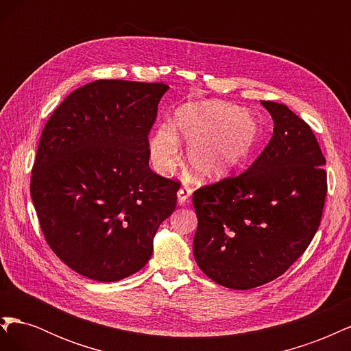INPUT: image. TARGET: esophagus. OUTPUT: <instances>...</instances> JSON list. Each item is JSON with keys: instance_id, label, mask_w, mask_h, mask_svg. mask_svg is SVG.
<instances>
[{"instance_id": "esophagus-1", "label": "esophagus", "mask_w": 351, "mask_h": 351, "mask_svg": "<svg viewBox=\"0 0 351 351\" xmlns=\"http://www.w3.org/2000/svg\"><path fill=\"white\" fill-rule=\"evenodd\" d=\"M192 193H193V189L190 187V186H187V184H183L182 187L178 189V192H177L178 204H180V205H184L186 202L189 200V197L192 196Z\"/></svg>"}]
</instances>
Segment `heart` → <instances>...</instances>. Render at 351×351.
Here are the masks:
<instances>
[{"label": "heart", "instance_id": "1", "mask_svg": "<svg viewBox=\"0 0 351 351\" xmlns=\"http://www.w3.org/2000/svg\"><path fill=\"white\" fill-rule=\"evenodd\" d=\"M180 141L189 142L187 162L200 180H218L246 164L261 141L258 120L236 105L205 101L184 104L174 124H159L149 141V154L159 171L173 168Z\"/></svg>", "mask_w": 351, "mask_h": 351}]
</instances>
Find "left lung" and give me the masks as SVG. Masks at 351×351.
<instances>
[{
	"label": "left lung",
	"mask_w": 351,
	"mask_h": 351,
	"mask_svg": "<svg viewBox=\"0 0 351 351\" xmlns=\"http://www.w3.org/2000/svg\"><path fill=\"white\" fill-rule=\"evenodd\" d=\"M274 134L246 171L193 193V254L219 285L250 290L278 278L309 246L326 196L316 137L287 105L261 101Z\"/></svg>",
	"instance_id": "left-lung-1"
}]
</instances>
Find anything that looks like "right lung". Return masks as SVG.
Returning a JSON list of instances; mask_svg holds the SVG:
<instances>
[{"label":"right lung","mask_w":351,"mask_h":351,"mask_svg":"<svg viewBox=\"0 0 351 351\" xmlns=\"http://www.w3.org/2000/svg\"><path fill=\"white\" fill-rule=\"evenodd\" d=\"M168 86L102 79L71 92L42 132L30 177L40 230L69 268L102 282L142 269L180 182L149 167Z\"/></svg>","instance_id":"1"}]
</instances>
